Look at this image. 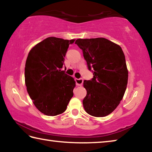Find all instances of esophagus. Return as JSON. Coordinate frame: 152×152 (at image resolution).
I'll return each mask as SVG.
<instances>
[{
  "label": "esophagus",
  "mask_w": 152,
  "mask_h": 152,
  "mask_svg": "<svg viewBox=\"0 0 152 152\" xmlns=\"http://www.w3.org/2000/svg\"><path fill=\"white\" fill-rule=\"evenodd\" d=\"M75 82L76 85L81 86L83 84V79L82 78H75Z\"/></svg>",
  "instance_id": "34e87169"
}]
</instances>
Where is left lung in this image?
Masks as SVG:
<instances>
[{"instance_id": "8db88e82", "label": "left lung", "mask_w": 152, "mask_h": 152, "mask_svg": "<svg viewBox=\"0 0 152 152\" xmlns=\"http://www.w3.org/2000/svg\"><path fill=\"white\" fill-rule=\"evenodd\" d=\"M93 78L84 81L87 94L82 101L86 112L96 117H105L119 104L125 94L128 71L121 48L103 37L78 39Z\"/></svg>"}]
</instances>
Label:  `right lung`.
Segmentation results:
<instances>
[{
    "label": "right lung",
    "instance_id": "add662e5",
    "mask_svg": "<svg viewBox=\"0 0 152 152\" xmlns=\"http://www.w3.org/2000/svg\"><path fill=\"white\" fill-rule=\"evenodd\" d=\"M68 40L50 37L34 46L28 54L25 68L27 91L36 108L48 116H56L66 110L75 81L62 70Z\"/></svg>",
    "mask_w": 152,
    "mask_h": 152
}]
</instances>
